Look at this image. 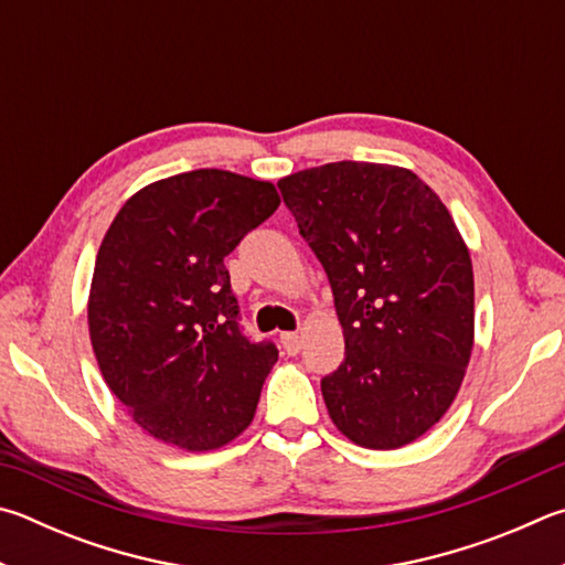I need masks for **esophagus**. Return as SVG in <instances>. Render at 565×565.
<instances>
[{"label": "esophagus", "instance_id": "obj_1", "mask_svg": "<svg viewBox=\"0 0 565 565\" xmlns=\"http://www.w3.org/2000/svg\"><path fill=\"white\" fill-rule=\"evenodd\" d=\"M281 345L289 355H296L301 351V335L299 333H281Z\"/></svg>", "mask_w": 565, "mask_h": 565}]
</instances>
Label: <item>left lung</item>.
Instances as JSON below:
<instances>
[{"mask_svg":"<svg viewBox=\"0 0 565 565\" xmlns=\"http://www.w3.org/2000/svg\"><path fill=\"white\" fill-rule=\"evenodd\" d=\"M323 264L345 358L321 381L333 425L367 449H397L455 403L475 348L469 249L413 170L341 160L279 180Z\"/></svg>","mask_w":565,"mask_h":565,"instance_id":"1","label":"left lung"}]
</instances>
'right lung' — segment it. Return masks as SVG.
Segmentation results:
<instances>
[{"label": "right lung", "instance_id": "right-lung-1", "mask_svg": "<svg viewBox=\"0 0 565 565\" xmlns=\"http://www.w3.org/2000/svg\"><path fill=\"white\" fill-rule=\"evenodd\" d=\"M279 204L271 182L204 168L146 184L110 222L90 345L110 393L158 443L210 452L252 425L279 351L242 333L224 256Z\"/></svg>", "mask_w": 565, "mask_h": 565}]
</instances>
